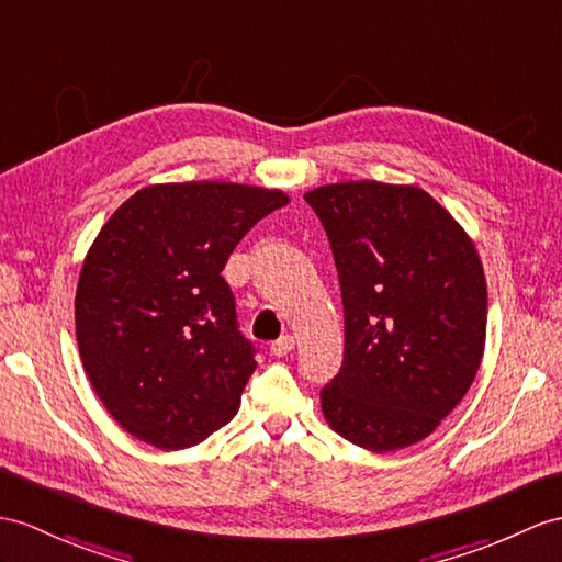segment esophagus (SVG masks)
<instances>
[{
    "mask_svg": "<svg viewBox=\"0 0 562 562\" xmlns=\"http://www.w3.org/2000/svg\"><path fill=\"white\" fill-rule=\"evenodd\" d=\"M293 348H295V338L293 336H281L279 340H273V344H271V355L283 358V355H289Z\"/></svg>",
    "mask_w": 562,
    "mask_h": 562,
    "instance_id": "1",
    "label": "esophagus"
}]
</instances>
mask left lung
<instances>
[{"mask_svg": "<svg viewBox=\"0 0 562 562\" xmlns=\"http://www.w3.org/2000/svg\"><path fill=\"white\" fill-rule=\"evenodd\" d=\"M334 250L346 317L328 427L389 453L439 427L482 364L486 279L472 238L417 186L346 181L305 193Z\"/></svg>", "mask_w": 562, "mask_h": 562, "instance_id": "obj_1", "label": "left lung"}]
</instances>
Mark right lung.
<instances>
[{
	"instance_id": "obj_1",
	"label": "right lung",
	"mask_w": 562,
	"mask_h": 562,
	"mask_svg": "<svg viewBox=\"0 0 562 562\" xmlns=\"http://www.w3.org/2000/svg\"><path fill=\"white\" fill-rule=\"evenodd\" d=\"M289 202L243 183H159L102 226L80 269L76 338L94 393L135 439L190 448L238 413L257 362L222 271Z\"/></svg>"
}]
</instances>
